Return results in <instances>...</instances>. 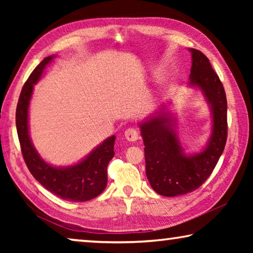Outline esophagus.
Instances as JSON below:
<instances>
[{
  "mask_svg": "<svg viewBox=\"0 0 253 253\" xmlns=\"http://www.w3.org/2000/svg\"><path fill=\"white\" fill-rule=\"evenodd\" d=\"M125 138L128 142H136V140L139 138L138 131H137L135 128H128L125 131Z\"/></svg>",
  "mask_w": 253,
  "mask_h": 253,
  "instance_id": "obj_1",
  "label": "esophagus"
}]
</instances>
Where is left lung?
I'll use <instances>...</instances> for the list:
<instances>
[{
    "mask_svg": "<svg viewBox=\"0 0 253 253\" xmlns=\"http://www.w3.org/2000/svg\"><path fill=\"white\" fill-rule=\"evenodd\" d=\"M192 67L188 85L199 89L211 113V134L199 153L187 154L176 130V118L169 106L138 124L145 145L146 176L153 190L163 196H177L199 188L219 162L226 143V97L223 84L209 59L196 49H188Z\"/></svg>",
    "mask_w": 253,
    "mask_h": 253,
    "instance_id": "8db88e82",
    "label": "left lung"
}]
</instances>
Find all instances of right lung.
<instances>
[{"label":"right lung","instance_id":"add662e5","mask_svg":"<svg viewBox=\"0 0 253 253\" xmlns=\"http://www.w3.org/2000/svg\"><path fill=\"white\" fill-rule=\"evenodd\" d=\"M54 58L55 55H49L42 60L23 85L16 106V130L25 164L33 177L58 198L71 202H85L102 193L107 186V166L115 155L116 136L108 137L72 165L55 166L40 156L30 137L29 107L34 84L41 79L45 67Z\"/></svg>","mask_w":253,"mask_h":253}]
</instances>
